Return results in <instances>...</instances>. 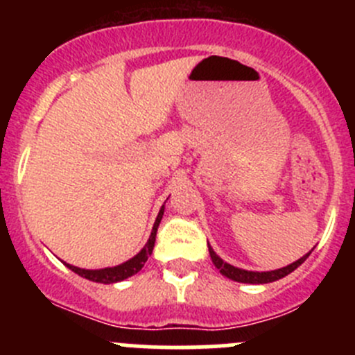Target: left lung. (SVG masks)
<instances>
[{"label":"left lung","instance_id":"obj_1","mask_svg":"<svg viewBox=\"0 0 355 355\" xmlns=\"http://www.w3.org/2000/svg\"><path fill=\"white\" fill-rule=\"evenodd\" d=\"M209 247V256H211V261H213L214 266L220 270V273L223 275V277L230 278V280L234 282H241V284H271V282H277L280 280V278L287 277L288 273H292L293 270H297V268L300 266V264L304 263V261L309 257L311 252H307L306 256H302L300 259H297L295 263L288 264V266L285 268H280V270H273V271H247V270H241V268H235L232 266V264L225 263L223 259H221L220 256H218L216 252L213 250V247L207 244Z\"/></svg>","mask_w":355,"mask_h":355}]
</instances>
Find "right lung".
Segmentation results:
<instances>
[{
    "mask_svg": "<svg viewBox=\"0 0 355 355\" xmlns=\"http://www.w3.org/2000/svg\"><path fill=\"white\" fill-rule=\"evenodd\" d=\"M164 213V206H161L159 213H157V218L155 221V227H153L151 235H149V241L146 242V245L142 247V250L139 254H135L132 259L125 261V263L118 264V266L113 268H103V270H82V268L71 266V264H67L73 273H77L78 277L87 278L91 282H98V284H116V282L125 280V278L132 277V275L139 273L142 270V266L146 264L148 257L151 256L153 249H155V242H156V232L157 227L161 223V218H163Z\"/></svg>",
    "mask_w": 355,
    "mask_h": 355,
    "instance_id": "add662e5",
    "label": "right lung"
}]
</instances>
